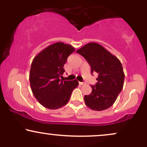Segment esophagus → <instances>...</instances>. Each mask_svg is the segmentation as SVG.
<instances>
[{"mask_svg": "<svg viewBox=\"0 0 147 147\" xmlns=\"http://www.w3.org/2000/svg\"><path fill=\"white\" fill-rule=\"evenodd\" d=\"M79 85H84V82H79Z\"/></svg>", "mask_w": 147, "mask_h": 147, "instance_id": "obj_1", "label": "esophagus"}]
</instances>
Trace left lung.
<instances>
[{
  "label": "left lung",
  "instance_id": "1",
  "mask_svg": "<svg viewBox=\"0 0 147 147\" xmlns=\"http://www.w3.org/2000/svg\"><path fill=\"white\" fill-rule=\"evenodd\" d=\"M91 67V74L97 73V83L90 86L92 92L84 96L88 107L103 111L114 104L123 88L124 73L122 63L115 56L97 43H89L77 50Z\"/></svg>",
  "mask_w": 147,
  "mask_h": 147
}]
</instances>
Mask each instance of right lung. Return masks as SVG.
<instances>
[{"mask_svg":"<svg viewBox=\"0 0 147 147\" xmlns=\"http://www.w3.org/2000/svg\"><path fill=\"white\" fill-rule=\"evenodd\" d=\"M75 49L63 42L49 45L34 58L30 72V82L35 98L45 108L57 109L68 102L72 90L78 86L77 80L59 79L64 64Z\"/></svg>","mask_w":147,"mask_h":147,"instance_id":"add662e5","label":"right lung"}]
</instances>
